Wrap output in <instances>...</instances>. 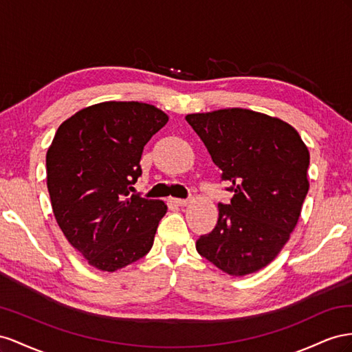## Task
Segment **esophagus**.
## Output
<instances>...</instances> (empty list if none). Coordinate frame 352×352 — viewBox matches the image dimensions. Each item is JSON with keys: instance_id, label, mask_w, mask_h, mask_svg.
Here are the masks:
<instances>
[{"instance_id": "obj_1", "label": "esophagus", "mask_w": 352, "mask_h": 352, "mask_svg": "<svg viewBox=\"0 0 352 352\" xmlns=\"http://www.w3.org/2000/svg\"><path fill=\"white\" fill-rule=\"evenodd\" d=\"M173 202L178 206H187L190 204L188 199H173Z\"/></svg>"}]
</instances>
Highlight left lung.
Returning a JSON list of instances; mask_svg holds the SVG:
<instances>
[{
  "label": "left lung",
  "instance_id": "1",
  "mask_svg": "<svg viewBox=\"0 0 352 352\" xmlns=\"http://www.w3.org/2000/svg\"><path fill=\"white\" fill-rule=\"evenodd\" d=\"M205 143L221 179L234 193L218 204V221L197 252L230 276L267 267L290 239L308 193L309 152L285 120L228 107L186 116Z\"/></svg>",
  "mask_w": 352,
  "mask_h": 352
}]
</instances>
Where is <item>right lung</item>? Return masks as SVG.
<instances>
[{
    "label": "right lung",
    "instance_id": "right-lung-1",
    "mask_svg": "<svg viewBox=\"0 0 352 352\" xmlns=\"http://www.w3.org/2000/svg\"><path fill=\"white\" fill-rule=\"evenodd\" d=\"M168 119L147 103H97L67 118L48 147L54 218L67 242L100 271L113 273L153 246L168 206L131 192L143 148Z\"/></svg>",
    "mask_w": 352,
    "mask_h": 352
}]
</instances>
